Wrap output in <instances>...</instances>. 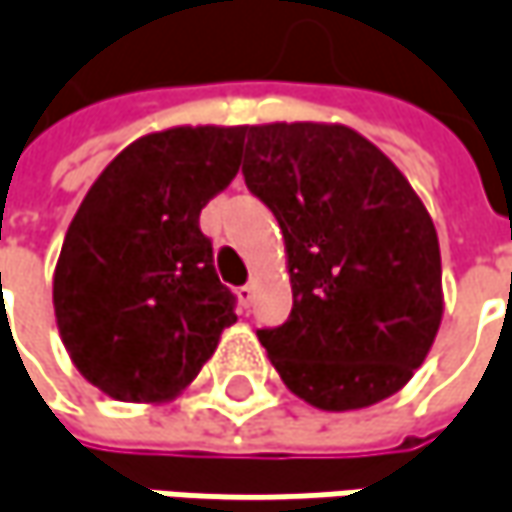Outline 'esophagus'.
Here are the masks:
<instances>
[{
	"instance_id": "esophagus-1",
	"label": "esophagus",
	"mask_w": 512,
	"mask_h": 512,
	"mask_svg": "<svg viewBox=\"0 0 512 512\" xmlns=\"http://www.w3.org/2000/svg\"><path fill=\"white\" fill-rule=\"evenodd\" d=\"M236 296H239V302L247 308V305L253 302V296H256V285H242V288L236 291Z\"/></svg>"
}]
</instances>
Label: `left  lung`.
<instances>
[{"instance_id": "1", "label": "left lung", "mask_w": 512, "mask_h": 512, "mask_svg": "<svg viewBox=\"0 0 512 512\" xmlns=\"http://www.w3.org/2000/svg\"><path fill=\"white\" fill-rule=\"evenodd\" d=\"M247 190L276 216L294 308L259 328L285 386L325 412L400 392L435 343V224L403 172L340 123L244 126Z\"/></svg>"}]
</instances>
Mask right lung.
<instances>
[{"label":"right lung","mask_w":512,"mask_h":512,"mask_svg":"<svg viewBox=\"0 0 512 512\" xmlns=\"http://www.w3.org/2000/svg\"><path fill=\"white\" fill-rule=\"evenodd\" d=\"M244 126H178L129 143L86 192L54 270V314L80 374L129 403L187 389L236 322L204 204L239 172Z\"/></svg>","instance_id":"right-lung-1"}]
</instances>
